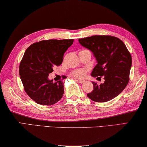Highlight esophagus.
<instances>
[{"mask_svg": "<svg viewBox=\"0 0 147 147\" xmlns=\"http://www.w3.org/2000/svg\"><path fill=\"white\" fill-rule=\"evenodd\" d=\"M78 81H79V83H80L81 84H83L85 82V80H84V79H78Z\"/></svg>", "mask_w": 147, "mask_h": 147, "instance_id": "obj_1", "label": "esophagus"}]
</instances>
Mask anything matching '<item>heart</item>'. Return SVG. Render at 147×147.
Returning <instances> with one entry per match:
<instances>
[{
	"label": "heart",
	"mask_w": 147,
	"mask_h": 147,
	"mask_svg": "<svg viewBox=\"0 0 147 147\" xmlns=\"http://www.w3.org/2000/svg\"><path fill=\"white\" fill-rule=\"evenodd\" d=\"M86 71L84 69H78L72 72V75L78 78H83V77H85L86 76Z\"/></svg>",
	"instance_id": "heart-1"
}]
</instances>
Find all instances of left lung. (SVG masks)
I'll use <instances>...</instances> for the list:
<instances>
[{"label":"left lung","instance_id":"obj_1","mask_svg":"<svg viewBox=\"0 0 147 147\" xmlns=\"http://www.w3.org/2000/svg\"><path fill=\"white\" fill-rule=\"evenodd\" d=\"M79 42L92 53L97 61L91 76H103L105 79L100 85L92 81L94 90L87 94L88 97L96 102L116 98L129 81L132 60L126 45L119 38L111 36H92L79 39Z\"/></svg>","mask_w":147,"mask_h":147}]
</instances>
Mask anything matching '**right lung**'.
I'll return each mask as SVG.
<instances>
[{
	"label": "right lung",
	"mask_w": 147,
	"mask_h": 147,
	"mask_svg": "<svg viewBox=\"0 0 147 147\" xmlns=\"http://www.w3.org/2000/svg\"><path fill=\"white\" fill-rule=\"evenodd\" d=\"M74 40H47L30 45L19 65V76L28 96L38 104L51 105L61 99L64 92L62 81L53 82L49 74L61 65Z\"/></svg>",
	"instance_id": "obj_1"
}]
</instances>
